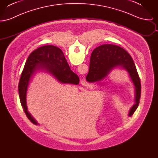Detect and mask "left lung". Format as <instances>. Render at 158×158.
I'll return each mask as SVG.
<instances>
[{
  "instance_id": "8db88e82",
  "label": "left lung",
  "mask_w": 158,
  "mask_h": 158,
  "mask_svg": "<svg viewBox=\"0 0 158 158\" xmlns=\"http://www.w3.org/2000/svg\"><path fill=\"white\" fill-rule=\"evenodd\" d=\"M117 66L127 71L135 86V104L128 114L129 116H132L139 104L141 84L134 61L124 49L113 44H104L96 48L91 54L89 70L86 79L89 82L101 81Z\"/></svg>"
}]
</instances>
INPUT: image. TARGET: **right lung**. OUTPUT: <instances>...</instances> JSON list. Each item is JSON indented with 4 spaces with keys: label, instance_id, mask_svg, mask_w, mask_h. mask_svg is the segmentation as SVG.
I'll use <instances>...</instances> for the list:
<instances>
[{
    "label": "right lung",
    "instance_id": "1",
    "mask_svg": "<svg viewBox=\"0 0 158 158\" xmlns=\"http://www.w3.org/2000/svg\"><path fill=\"white\" fill-rule=\"evenodd\" d=\"M47 68L48 72L60 82L77 85L79 77L73 73L68 64L64 54L59 48L54 45L41 47L31 53L26 61L18 85L20 102L28 118L34 124L37 123L27 111L26 94L30 77L38 69Z\"/></svg>",
    "mask_w": 158,
    "mask_h": 158
}]
</instances>
